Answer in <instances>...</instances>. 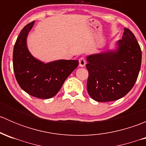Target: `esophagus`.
<instances>
[{
  "instance_id": "34e87169",
  "label": "esophagus",
  "mask_w": 146,
  "mask_h": 146,
  "mask_svg": "<svg viewBox=\"0 0 146 146\" xmlns=\"http://www.w3.org/2000/svg\"><path fill=\"white\" fill-rule=\"evenodd\" d=\"M85 64H86V61H85V58L83 57H81V58H79V66L80 67H84L85 66Z\"/></svg>"
}]
</instances>
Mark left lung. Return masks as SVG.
Segmentation results:
<instances>
[{
    "label": "left lung",
    "mask_w": 146,
    "mask_h": 146,
    "mask_svg": "<svg viewBox=\"0 0 146 146\" xmlns=\"http://www.w3.org/2000/svg\"><path fill=\"white\" fill-rule=\"evenodd\" d=\"M116 46L114 50L87 56V90L95 101L104 102L123 98L137 80L142 53L131 31L124 28L122 39Z\"/></svg>",
    "instance_id": "obj_1"
}]
</instances>
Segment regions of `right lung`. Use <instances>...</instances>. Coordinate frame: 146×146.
Returning <instances> with one entry per match:
<instances>
[{
  "label": "right lung",
  "instance_id": "add662e5",
  "mask_svg": "<svg viewBox=\"0 0 146 146\" xmlns=\"http://www.w3.org/2000/svg\"><path fill=\"white\" fill-rule=\"evenodd\" d=\"M35 21L20 32L13 49V70L20 88L40 99L55 96L69 75L78 67V60H57L44 63L34 57L27 46V38Z\"/></svg>",
  "mask_w": 146,
  "mask_h": 146
}]
</instances>
